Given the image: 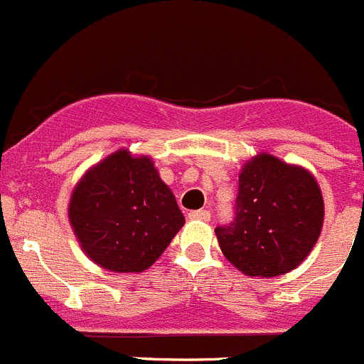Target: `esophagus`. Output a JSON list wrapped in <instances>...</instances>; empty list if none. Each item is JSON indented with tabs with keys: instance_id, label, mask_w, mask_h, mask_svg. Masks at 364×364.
I'll return each mask as SVG.
<instances>
[{
	"instance_id": "34e87169",
	"label": "esophagus",
	"mask_w": 364,
	"mask_h": 364,
	"mask_svg": "<svg viewBox=\"0 0 364 364\" xmlns=\"http://www.w3.org/2000/svg\"><path fill=\"white\" fill-rule=\"evenodd\" d=\"M189 220H200V222H209L211 220V213L208 209H198V211L189 213Z\"/></svg>"
}]
</instances>
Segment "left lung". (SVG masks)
I'll return each mask as SVG.
<instances>
[{
  "mask_svg": "<svg viewBox=\"0 0 364 364\" xmlns=\"http://www.w3.org/2000/svg\"><path fill=\"white\" fill-rule=\"evenodd\" d=\"M323 215L314 176L263 153L243 166L235 220L215 232L223 256L238 271L272 278L309 256L321 232Z\"/></svg>",
  "mask_w": 364,
  "mask_h": 364,
  "instance_id": "obj_1",
  "label": "left lung"
}]
</instances>
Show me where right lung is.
Here are the masks:
<instances>
[{
	"mask_svg": "<svg viewBox=\"0 0 364 364\" xmlns=\"http://www.w3.org/2000/svg\"><path fill=\"white\" fill-rule=\"evenodd\" d=\"M68 218L86 255L113 272L146 271L186 222L151 159L126 149L82 176Z\"/></svg>",
	"mask_w": 364,
	"mask_h": 364,
	"instance_id": "obj_1",
	"label": "right lung"
}]
</instances>
